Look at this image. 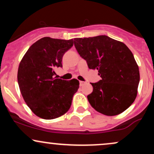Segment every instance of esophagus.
I'll use <instances>...</instances> for the list:
<instances>
[{
	"label": "esophagus",
	"mask_w": 154,
	"mask_h": 154,
	"mask_svg": "<svg viewBox=\"0 0 154 154\" xmlns=\"http://www.w3.org/2000/svg\"><path fill=\"white\" fill-rule=\"evenodd\" d=\"M86 82H84V81H79V85L83 86L85 84Z\"/></svg>",
	"instance_id": "34e87169"
}]
</instances>
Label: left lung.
<instances>
[{"instance_id": "obj_1", "label": "left lung", "mask_w": 154, "mask_h": 154, "mask_svg": "<svg viewBox=\"0 0 154 154\" xmlns=\"http://www.w3.org/2000/svg\"><path fill=\"white\" fill-rule=\"evenodd\" d=\"M74 43L89 69H97L101 79L91 83L88 95L92 107L106 116H115L128 109L137 94L139 68L131 51L125 43L99 35L75 38Z\"/></svg>"}]
</instances>
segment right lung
Wrapping results in <instances>:
<instances>
[{"instance_id": "obj_1", "label": "right lung", "mask_w": 154, "mask_h": 154, "mask_svg": "<svg viewBox=\"0 0 154 154\" xmlns=\"http://www.w3.org/2000/svg\"><path fill=\"white\" fill-rule=\"evenodd\" d=\"M72 45L73 39L45 37L29 47L19 63L17 79L21 93L28 107L42 119H56L66 113L78 90L77 79L54 77V69L62 67L63 54Z\"/></svg>"}]
</instances>
